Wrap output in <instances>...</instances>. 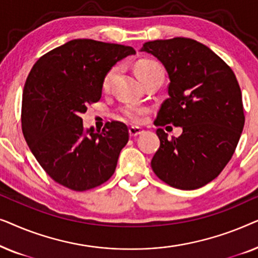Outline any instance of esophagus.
<instances>
[{
    "mask_svg": "<svg viewBox=\"0 0 258 258\" xmlns=\"http://www.w3.org/2000/svg\"><path fill=\"white\" fill-rule=\"evenodd\" d=\"M143 130L142 128H140V126H130L129 128V135L130 137H136L141 135V133H142Z\"/></svg>",
    "mask_w": 258,
    "mask_h": 258,
    "instance_id": "1",
    "label": "esophagus"
}]
</instances>
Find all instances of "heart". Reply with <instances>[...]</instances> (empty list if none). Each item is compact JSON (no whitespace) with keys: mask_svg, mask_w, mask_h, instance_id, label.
<instances>
[{"mask_svg":"<svg viewBox=\"0 0 258 258\" xmlns=\"http://www.w3.org/2000/svg\"><path fill=\"white\" fill-rule=\"evenodd\" d=\"M116 70H117V68H111L107 74H105V76L103 79L104 89H108V88L110 87L111 81H112V79H114V76L116 74ZM135 72L137 74V76H139V79L141 80V82L146 79H148V77L155 75V74L164 73L163 68H162V66L160 64V63L154 61V59H147V58L140 59V61L136 63ZM122 111H123V114H124L125 117L130 119V121L139 123L141 119H142L144 112H146V109L140 107V105H136V104H126L123 107Z\"/></svg>","mask_w":258,"mask_h":258,"instance_id":"heart-1","label":"heart"}]
</instances>
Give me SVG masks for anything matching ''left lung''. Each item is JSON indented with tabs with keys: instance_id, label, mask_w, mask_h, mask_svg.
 I'll return each mask as SVG.
<instances>
[{
	"instance_id": "left-lung-1",
	"label": "left lung",
	"mask_w": 258,
	"mask_h": 258,
	"mask_svg": "<svg viewBox=\"0 0 258 258\" xmlns=\"http://www.w3.org/2000/svg\"><path fill=\"white\" fill-rule=\"evenodd\" d=\"M141 51L155 56L170 80L169 97L155 121L161 144L151 168L174 188L199 189L230 161L244 126L235 74L211 49L191 38L147 42ZM165 124L182 126V135L169 140L160 128Z\"/></svg>"
}]
</instances>
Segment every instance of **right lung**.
<instances>
[{
  "mask_svg": "<svg viewBox=\"0 0 258 258\" xmlns=\"http://www.w3.org/2000/svg\"><path fill=\"white\" fill-rule=\"evenodd\" d=\"M136 51L126 45L79 38L38 58L22 97V132L45 172L75 191L93 189L114 174L129 140L122 122L84 130L81 114L100 101L103 79L116 63Z\"/></svg>",
  "mask_w": 258,
  "mask_h": 258,
  "instance_id": "right-lung-1",
  "label": "right lung"
}]
</instances>
